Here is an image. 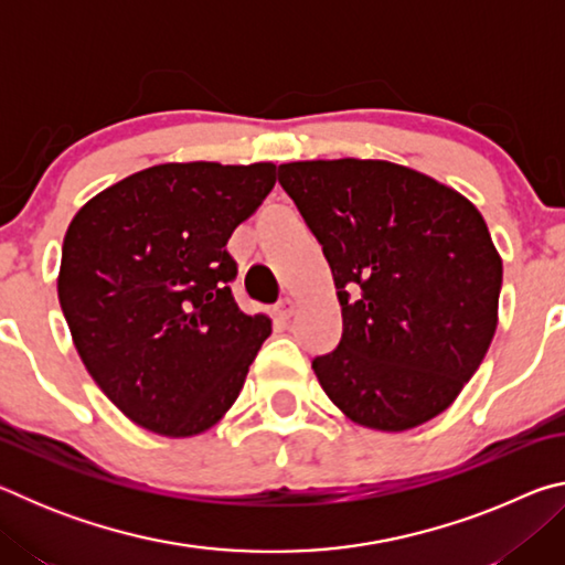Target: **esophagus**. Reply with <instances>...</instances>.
Masks as SVG:
<instances>
[{
	"mask_svg": "<svg viewBox=\"0 0 565 565\" xmlns=\"http://www.w3.org/2000/svg\"><path fill=\"white\" fill-rule=\"evenodd\" d=\"M294 311H296V301L291 299V296H286V299H281L279 303L274 306V313H276V317H279V319H291Z\"/></svg>",
	"mask_w": 565,
	"mask_h": 565,
	"instance_id": "obj_1",
	"label": "esophagus"
}]
</instances>
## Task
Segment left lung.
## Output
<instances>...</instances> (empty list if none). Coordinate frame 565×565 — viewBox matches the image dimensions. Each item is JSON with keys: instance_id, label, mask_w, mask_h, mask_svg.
<instances>
[{"instance_id": "1", "label": "left lung", "mask_w": 565, "mask_h": 565, "mask_svg": "<svg viewBox=\"0 0 565 565\" xmlns=\"http://www.w3.org/2000/svg\"><path fill=\"white\" fill-rule=\"evenodd\" d=\"M319 238L341 303V341L311 361L343 416L408 431L454 404L499 327L503 262L468 199L384 159L279 167Z\"/></svg>"}]
</instances>
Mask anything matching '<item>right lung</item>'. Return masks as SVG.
<instances>
[{
    "label": "right lung",
    "mask_w": 565,
    "mask_h": 565,
    "mask_svg": "<svg viewBox=\"0 0 565 565\" xmlns=\"http://www.w3.org/2000/svg\"><path fill=\"white\" fill-rule=\"evenodd\" d=\"M274 181L271 161H171L74 214L56 294L82 363L131 424L199 436L242 394L271 319L236 306L224 246Z\"/></svg>",
    "instance_id": "right-lung-1"
}]
</instances>
